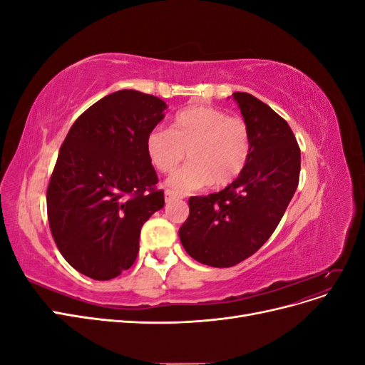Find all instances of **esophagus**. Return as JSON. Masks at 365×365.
<instances>
[{
  "label": "esophagus",
  "mask_w": 365,
  "mask_h": 365,
  "mask_svg": "<svg viewBox=\"0 0 365 365\" xmlns=\"http://www.w3.org/2000/svg\"><path fill=\"white\" fill-rule=\"evenodd\" d=\"M176 197H180V196L176 195L175 192H172V190H165V192H164V200H165V202H170V201L176 200Z\"/></svg>",
  "instance_id": "34e87169"
}]
</instances>
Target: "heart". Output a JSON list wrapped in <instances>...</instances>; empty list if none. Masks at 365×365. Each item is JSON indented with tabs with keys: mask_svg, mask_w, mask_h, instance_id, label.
Wrapping results in <instances>:
<instances>
[{
	"mask_svg": "<svg viewBox=\"0 0 365 365\" xmlns=\"http://www.w3.org/2000/svg\"><path fill=\"white\" fill-rule=\"evenodd\" d=\"M251 149L247 121L213 106L185 108L173 117L170 129L155 128L146 137L148 157L161 173L175 170L187 150L190 161L168 180L176 193L235 182L247 168Z\"/></svg>",
	"mask_w": 365,
	"mask_h": 365,
	"instance_id": "b5f03b06",
	"label": "heart"
}]
</instances>
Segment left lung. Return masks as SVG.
I'll return each instance as SVG.
<instances>
[{"instance_id":"left-lung-1","label":"left lung","mask_w":365,"mask_h":365,"mask_svg":"<svg viewBox=\"0 0 365 365\" xmlns=\"http://www.w3.org/2000/svg\"><path fill=\"white\" fill-rule=\"evenodd\" d=\"M233 98L251 132L250 161L224 190L192 196L180 228L189 256L215 268L235 267L269 239L300 178V148L286 120L248 93Z\"/></svg>"}]
</instances>
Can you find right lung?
Listing matches in <instances>:
<instances>
[{
  "instance_id": "right-lung-1",
  "label": "right lung",
  "mask_w": 365,
  "mask_h": 365,
  "mask_svg": "<svg viewBox=\"0 0 365 365\" xmlns=\"http://www.w3.org/2000/svg\"><path fill=\"white\" fill-rule=\"evenodd\" d=\"M165 108L135 90L113 93L62 143L47 189L48 224L63 259L86 277L111 280L129 269L143 224L164 207L146 137Z\"/></svg>"
}]
</instances>
